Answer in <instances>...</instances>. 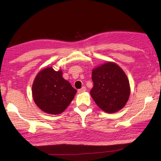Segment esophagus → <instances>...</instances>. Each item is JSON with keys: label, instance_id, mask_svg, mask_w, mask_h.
Listing matches in <instances>:
<instances>
[{"label": "esophagus", "instance_id": "1", "mask_svg": "<svg viewBox=\"0 0 161 161\" xmlns=\"http://www.w3.org/2000/svg\"><path fill=\"white\" fill-rule=\"evenodd\" d=\"M86 91V87H82V88H81L80 89H79V90L78 91V93H83V92H85Z\"/></svg>", "mask_w": 161, "mask_h": 161}]
</instances>
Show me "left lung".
<instances>
[{
	"mask_svg": "<svg viewBox=\"0 0 161 161\" xmlns=\"http://www.w3.org/2000/svg\"><path fill=\"white\" fill-rule=\"evenodd\" d=\"M93 88L91 96L100 108L113 113L125 106L130 96L129 80L120 67L108 62L92 72Z\"/></svg>",
	"mask_w": 161,
	"mask_h": 161,
	"instance_id": "left-lung-1",
	"label": "left lung"
}]
</instances>
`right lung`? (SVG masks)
<instances>
[{
    "label": "right lung",
    "instance_id": "1",
    "mask_svg": "<svg viewBox=\"0 0 161 161\" xmlns=\"http://www.w3.org/2000/svg\"><path fill=\"white\" fill-rule=\"evenodd\" d=\"M62 75V70L56 71L52 67H48L40 71L33 81L34 102L45 113L60 114L74 98L77 91Z\"/></svg>",
    "mask_w": 161,
    "mask_h": 161
}]
</instances>
